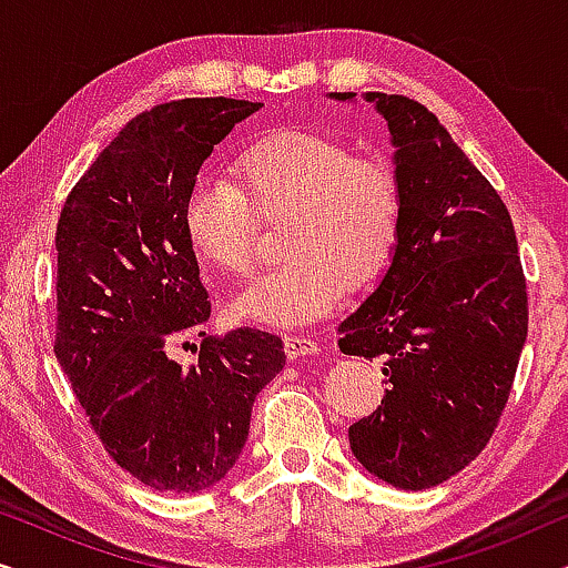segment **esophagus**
I'll use <instances>...</instances> for the list:
<instances>
[{"label": "esophagus", "mask_w": 568, "mask_h": 568, "mask_svg": "<svg viewBox=\"0 0 568 568\" xmlns=\"http://www.w3.org/2000/svg\"><path fill=\"white\" fill-rule=\"evenodd\" d=\"M284 352L294 362V359H305V356H315L321 352V346H317L313 338H305V336H284Z\"/></svg>", "instance_id": "obj_1"}]
</instances>
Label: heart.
<instances>
[{"mask_svg":"<svg viewBox=\"0 0 568 568\" xmlns=\"http://www.w3.org/2000/svg\"><path fill=\"white\" fill-rule=\"evenodd\" d=\"M261 222L286 216L282 251L290 261L255 278L232 300L237 321L297 328L333 313L390 266L400 237L398 175L379 160H359L338 139L274 131L235 160V185L199 178L183 204L191 253L222 274L253 268Z\"/></svg>","mask_w":568,"mask_h":568,"instance_id":"obj_1","label":"heart"}]
</instances>
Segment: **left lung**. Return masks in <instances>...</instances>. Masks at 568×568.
Masks as SVG:
<instances>
[{
	"instance_id": "8db88e82",
	"label": "left lung",
	"mask_w": 568,
	"mask_h": 568,
	"mask_svg": "<svg viewBox=\"0 0 568 568\" xmlns=\"http://www.w3.org/2000/svg\"><path fill=\"white\" fill-rule=\"evenodd\" d=\"M362 98L390 131L403 222L377 290L338 325L341 352L379 356L390 383L348 445L372 476L422 491L476 460L499 424L527 341L525 276L507 206L437 115Z\"/></svg>"
}]
</instances>
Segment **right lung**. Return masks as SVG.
Segmentation results:
<instances>
[{
	"label": "right lung",
	"mask_w": 568,
	"mask_h": 568,
	"mask_svg": "<svg viewBox=\"0 0 568 568\" xmlns=\"http://www.w3.org/2000/svg\"><path fill=\"white\" fill-rule=\"evenodd\" d=\"M263 103L185 98L136 115L69 193L57 227V359L108 455L154 491L199 494L240 460L258 393L284 369L278 336L204 338L212 302L183 204L216 144Z\"/></svg>",
	"instance_id": "right-lung-1"
}]
</instances>
